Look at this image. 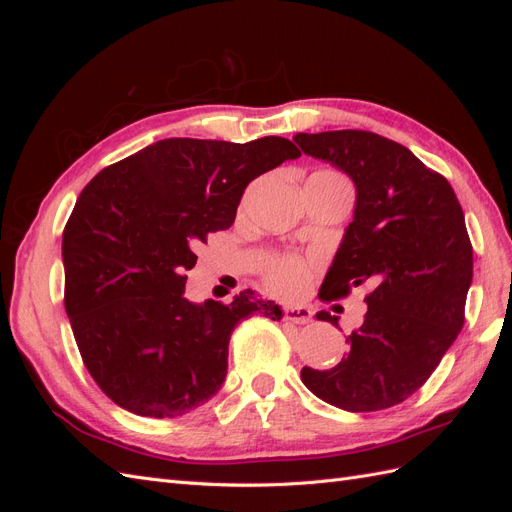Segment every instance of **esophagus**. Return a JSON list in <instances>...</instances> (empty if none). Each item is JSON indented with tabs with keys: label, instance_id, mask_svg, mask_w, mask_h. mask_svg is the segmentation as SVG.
Returning <instances> with one entry per match:
<instances>
[{
	"label": "esophagus",
	"instance_id": "obj_1",
	"mask_svg": "<svg viewBox=\"0 0 512 512\" xmlns=\"http://www.w3.org/2000/svg\"><path fill=\"white\" fill-rule=\"evenodd\" d=\"M312 309L305 307V305H290L284 309V320H290L294 324H305L312 320Z\"/></svg>",
	"mask_w": 512,
	"mask_h": 512
}]
</instances>
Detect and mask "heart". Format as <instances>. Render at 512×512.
<instances>
[{"label":"heart","mask_w":512,"mask_h":512,"mask_svg":"<svg viewBox=\"0 0 512 512\" xmlns=\"http://www.w3.org/2000/svg\"><path fill=\"white\" fill-rule=\"evenodd\" d=\"M312 271V260L280 256L269 262V267L265 269V282L273 292L282 294V297H297L299 292L305 290L309 277H312Z\"/></svg>","instance_id":"heart-1"}]
</instances>
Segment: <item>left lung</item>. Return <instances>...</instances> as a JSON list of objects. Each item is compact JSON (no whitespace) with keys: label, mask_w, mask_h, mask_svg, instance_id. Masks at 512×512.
Listing matches in <instances>:
<instances>
[{"label":"left lung","mask_w":512,"mask_h":512,"mask_svg":"<svg viewBox=\"0 0 512 512\" xmlns=\"http://www.w3.org/2000/svg\"><path fill=\"white\" fill-rule=\"evenodd\" d=\"M356 190L352 222L320 286V299L365 286L367 314L331 369H301L316 397L348 412L391 408L421 389L461 327L472 284V243L442 175L380 134L335 130L294 136ZM320 320L337 324L329 312Z\"/></svg>","instance_id":"obj_1"}]
</instances>
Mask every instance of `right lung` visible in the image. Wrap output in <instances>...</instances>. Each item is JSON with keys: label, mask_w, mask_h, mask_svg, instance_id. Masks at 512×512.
<instances>
[{"label": "right lung", "mask_w": 512, "mask_h": 512, "mask_svg": "<svg viewBox=\"0 0 512 512\" xmlns=\"http://www.w3.org/2000/svg\"><path fill=\"white\" fill-rule=\"evenodd\" d=\"M299 156L282 136L164 138L87 183L61 241L64 301L91 378L117 406L175 418L207 404L224 384L237 324L284 316L250 288L228 305L192 303L185 271L209 232L235 222L245 185Z\"/></svg>", "instance_id": "right-lung-1"}]
</instances>
